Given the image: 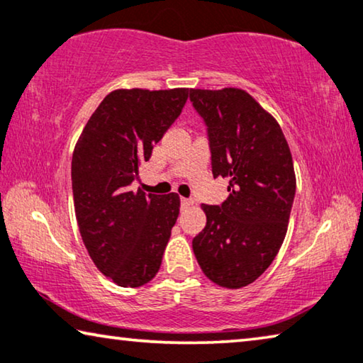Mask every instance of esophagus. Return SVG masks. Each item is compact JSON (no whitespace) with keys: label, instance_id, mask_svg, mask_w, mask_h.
I'll return each instance as SVG.
<instances>
[{"label":"esophagus","instance_id":"1","mask_svg":"<svg viewBox=\"0 0 363 363\" xmlns=\"http://www.w3.org/2000/svg\"><path fill=\"white\" fill-rule=\"evenodd\" d=\"M191 203H193L191 199H188V198H180V204H182V208H188V206H191Z\"/></svg>","mask_w":363,"mask_h":363}]
</instances>
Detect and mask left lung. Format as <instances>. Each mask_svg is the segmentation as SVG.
I'll return each mask as SVG.
<instances>
[{"label": "left lung", "instance_id": "8db88e82", "mask_svg": "<svg viewBox=\"0 0 363 363\" xmlns=\"http://www.w3.org/2000/svg\"><path fill=\"white\" fill-rule=\"evenodd\" d=\"M208 131L214 178L228 180V198L203 204L206 227L193 252L217 286L240 289L274 261L295 198L292 154L277 121L242 89H189Z\"/></svg>", "mask_w": 363, "mask_h": 363}]
</instances>
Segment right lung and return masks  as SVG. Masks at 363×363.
<instances>
[{
  "instance_id": "1",
  "label": "right lung",
  "mask_w": 363,
  "mask_h": 363,
  "mask_svg": "<svg viewBox=\"0 0 363 363\" xmlns=\"http://www.w3.org/2000/svg\"><path fill=\"white\" fill-rule=\"evenodd\" d=\"M186 100L188 89L110 92L74 147L71 180L82 242L97 269L121 287L144 286L162 263L180 198L131 185Z\"/></svg>"
}]
</instances>
